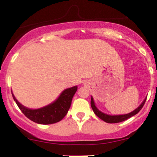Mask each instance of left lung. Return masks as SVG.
Listing matches in <instances>:
<instances>
[{"label": "left lung", "instance_id": "1", "mask_svg": "<svg viewBox=\"0 0 157 157\" xmlns=\"http://www.w3.org/2000/svg\"><path fill=\"white\" fill-rule=\"evenodd\" d=\"M146 99L147 98H145L144 100L143 101V102L140 105V106L137 107V108L135 110L133 111V112H130V113L128 114H125V115H107V114L103 113V112H100L99 109L96 108V105H95L93 97H91V102H90V103H91V107L92 109H93L94 113L96 114V115H97L100 119L103 120L104 121H105V122L107 123H111V124H112V123H118V122H121V121H125V120L128 119V118H130L131 117L134 116V115H135L136 114L138 113V112L141 110V109L143 108L145 102H146Z\"/></svg>", "mask_w": 157, "mask_h": 157}]
</instances>
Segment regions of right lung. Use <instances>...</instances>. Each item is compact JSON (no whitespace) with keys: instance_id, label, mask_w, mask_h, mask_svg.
Returning a JSON list of instances; mask_svg holds the SVG:
<instances>
[{"instance_id":"add662e5","label":"right lung","mask_w":157,"mask_h":157,"mask_svg":"<svg viewBox=\"0 0 157 157\" xmlns=\"http://www.w3.org/2000/svg\"><path fill=\"white\" fill-rule=\"evenodd\" d=\"M77 90V86L66 89L54 102L43 108L30 109L20 103L12 93L13 98L21 112L29 119L38 124H50L58 122L67 115L71 105L73 96Z\"/></svg>"}]
</instances>
